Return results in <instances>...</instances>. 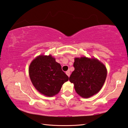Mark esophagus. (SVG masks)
Wrapping results in <instances>:
<instances>
[{
	"label": "esophagus",
	"mask_w": 128,
	"mask_h": 128,
	"mask_svg": "<svg viewBox=\"0 0 128 128\" xmlns=\"http://www.w3.org/2000/svg\"><path fill=\"white\" fill-rule=\"evenodd\" d=\"M66 75L68 76V77H70V71H66Z\"/></svg>",
	"instance_id": "34e87169"
}]
</instances>
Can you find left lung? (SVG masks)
<instances>
[{"label":"left lung","mask_w":128,"mask_h":128,"mask_svg":"<svg viewBox=\"0 0 128 128\" xmlns=\"http://www.w3.org/2000/svg\"><path fill=\"white\" fill-rule=\"evenodd\" d=\"M75 70L69 78L74 84L76 92L83 98H89L97 93L104 86L107 70L102 63L95 58H75Z\"/></svg>","instance_id":"1"}]
</instances>
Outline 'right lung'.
<instances>
[{"label":"right lung","instance_id":"add662e5","mask_svg":"<svg viewBox=\"0 0 128 128\" xmlns=\"http://www.w3.org/2000/svg\"><path fill=\"white\" fill-rule=\"evenodd\" d=\"M28 72L36 90L48 97L58 93L62 85L68 80L60 64L51 55L37 57L31 63Z\"/></svg>","mask_w":128,"mask_h":128}]
</instances>
